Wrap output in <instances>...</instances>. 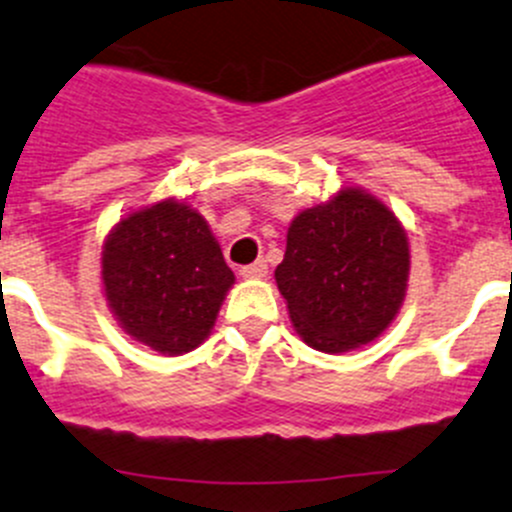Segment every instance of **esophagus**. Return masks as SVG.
<instances>
[{
  "instance_id": "1",
  "label": "esophagus",
  "mask_w": 512,
  "mask_h": 512,
  "mask_svg": "<svg viewBox=\"0 0 512 512\" xmlns=\"http://www.w3.org/2000/svg\"><path fill=\"white\" fill-rule=\"evenodd\" d=\"M240 272H242V277H247V280H260V277L267 275V262L257 260V262H252V265L242 267Z\"/></svg>"
}]
</instances>
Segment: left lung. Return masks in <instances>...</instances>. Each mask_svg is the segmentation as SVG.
Returning <instances> with one entry per match:
<instances>
[{"mask_svg": "<svg viewBox=\"0 0 512 512\" xmlns=\"http://www.w3.org/2000/svg\"><path fill=\"white\" fill-rule=\"evenodd\" d=\"M408 272L398 217L367 192L342 190L292 220L275 280L302 340L322 352H347L395 320Z\"/></svg>", "mask_w": 512, "mask_h": 512, "instance_id": "obj_1", "label": "left lung"}]
</instances>
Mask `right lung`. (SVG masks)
Instances as JSON below:
<instances>
[{"label":"right lung","mask_w":512,"mask_h":512,"mask_svg":"<svg viewBox=\"0 0 512 512\" xmlns=\"http://www.w3.org/2000/svg\"><path fill=\"white\" fill-rule=\"evenodd\" d=\"M102 282L127 335L162 355H182L210 335L235 275L205 217L165 200L109 232Z\"/></svg>","instance_id":"obj_1"}]
</instances>
